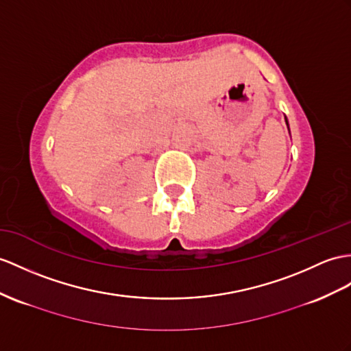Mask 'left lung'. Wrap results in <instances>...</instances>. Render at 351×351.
Here are the masks:
<instances>
[{
  "label": "left lung",
  "mask_w": 351,
  "mask_h": 351,
  "mask_svg": "<svg viewBox=\"0 0 351 351\" xmlns=\"http://www.w3.org/2000/svg\"><path fill=\"white\" fill-rule=\"evenodd\" d=\"M286 123H287V121H286Z\"/></svg>",
  "instance_id": "1"
}]
</instances>
